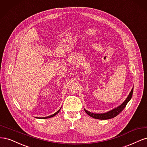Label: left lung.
Returning a JSON list of instances; mask_svg holds the SVG:
<instances>
[{
	"mask_svg": "<svg viewBox=\"0 0 147 147\" xmlns=\"http://www.w3.org/2000/svg\"><path fill=\"white\" fill-rule=\"evenodd\" d=\"M132 93H133V88L131 90V91L130 93L129 94L128 96L127 97L126 99V100L123 102L121 105L117 107V108H115L114 109H113L109 112H108L107 113H93L90 112H88L86 111V109H84L86 112L87 113V114L90 116L92 118H96V119H99V120H107V119H110V118H112L113 117H116L118 115L119 113L124 109L125 107H126V105L129 101L130 99L132 98Z\"/></svg>",
	"mask_w": 147,
	"mask_h": 147,
	"instance_id": "8db88e82",
	"label": "left lung"
}]
</instances>
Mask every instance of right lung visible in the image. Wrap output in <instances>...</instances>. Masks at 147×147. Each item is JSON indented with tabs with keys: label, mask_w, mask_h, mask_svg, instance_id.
Here are the masks:
<instances>
[{
	"label": "right lung",
	"mask_w": 147,
	"mask_h": 147,
	"mask_svg": "<svg viewBox=\"0 0 147 147\" xmlns=\"http://www.w3.org/2000/svg\"><path fill=\"white\" fill-rule=\"evenodd\" d=\"M60 111V109H59L57 112H55V113H54V114L51 115H50V116H48V117H40V118L38 117V118H41V119H42H42H45V118H51V117H53L55 116L56 114H57V113L59 112V111Z\"/></svg>",
	"instance_id": "1"
}]
</instances>
